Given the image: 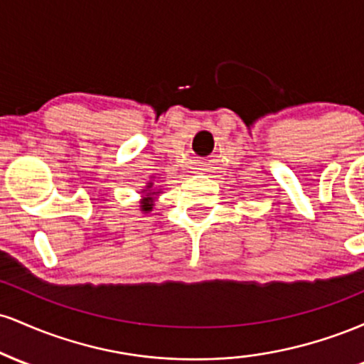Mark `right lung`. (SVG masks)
I'll use <instances>...</instances> for the list:
<instances>
[{
	"label": "right lung",
	"instance_id": "obj_1",
	"mask_svg": "<svg viewBox=\"0 0 364 364\" xmlns=\"http://www.w3.org/2000/svg\"><path fill=\"white\" fill-rule=\"evenodd\" d=\"M149 188H150V186H149ZM152 195H154V191H150V193L144 198V202H141V208H144L145 212H147V210H150V208H152V200H154V196H152Z\"/></svg>",
	"mask_w": 364,
	"mask_h": 364
}]
</instances>
